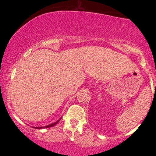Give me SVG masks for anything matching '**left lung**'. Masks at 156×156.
<instances>
[{
  "label": "left lung",
  "instance_id": "1",
  "mask_svg": "<svg viewBox=\"0 0 156 156\" xmlns=\"http://www.w3.org/2000/svg\"><path fill=\"white\" fill-rule=\"evenodd\" d=\"M155 87H156V84H155Z\"/></svg>",
  "mask_w": 156,
  "mask_h": 156
}]
</instances>
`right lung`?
<instances>
[{"instance_id": "1", "label": "right lung", "mask_w": 156, "mask_h": 156, "mask_svg": "<svg viewBox=\"0 0 156 156\" xmlns=\"http://www.w3.org/2000/svg\"><path fill=\"white\" fill-rule=\"evenodd\" d=\"M60 119H59V120H60ZM59 120H58L57 122H54V123H53V124H51V125H47V126H44V127H34V128H36V129H41V128H47V127H53L55 125H56V124L58 123V122H59Z\"/></svg>"}]
</instances>
